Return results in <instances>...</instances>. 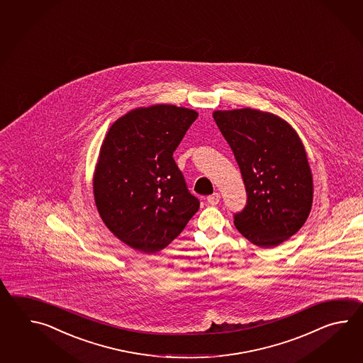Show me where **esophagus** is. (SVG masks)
Segmentation results:
<instances>
[{"label": "esophagus", "instance_id": "1", "mask_svg": "<svg viewBox=\"0 0 363 363\" xmlns=\"http://www.w3.org/2000/svg\"><path fill=\"white\" fill-rule=\"evenodd\" d=\"M219 201H220V194L219 193H213V194H210L208 197V202L210 205H216V203H219Z\"/></svg>", "mask_w": 363, "mask_h": 363}]
</instances>
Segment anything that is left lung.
Returning a JSON list of instances; mask_svg holds the SVG:
<instances>
[{
	"label": "left lung",
	"mask_w": 363,
	"mask_h": 363,
	"mask_svg": "<svg viewBox=\"0 0 363 363\" xmlns=\"http://www.w3.org/2000/svg\"><path fill=\"white\" fill-rule=\"evenodd\" d=\"M213 116L247 189L235 225L257 247H277L301 228L311 210L313 175L301 139L284 119L261 110H216Z\"/></svg>",
	"instance_id": "left-lung-1"
}]
</instances>
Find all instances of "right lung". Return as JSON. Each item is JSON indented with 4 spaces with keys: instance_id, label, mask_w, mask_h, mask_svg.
Here are the masks:
<instances>
[{
    "instance_id": "add662e5",
    "label": "right lung",
    "mask_w": 363,
    "mask_h": 363,
    "mask_svg": "<svg viewBox=\"0 0 363 363\" xmlns=\"http://www.w3.org/2000/svg\"><path fill=\"white\" fill-rule=\"evenodd\" d=\"M197 116L175 105L135 108L113 123L101 145L93 177L99 214L141 253L167 247L200 208L172 158Z\"/></svg>"
}]
</instances>
